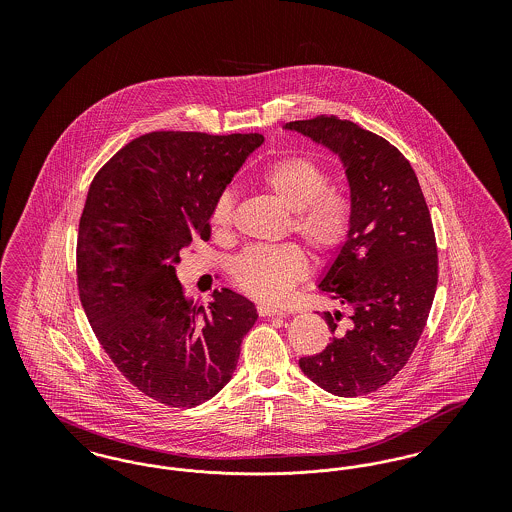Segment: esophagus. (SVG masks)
Listing matches in <instances>:
<instances>
[{
    "label": "esophagus",
    "instance_id": "esophagus-1",
    "mask_svg": "<svg viewBox=\"0 0 512 512\" xmlns=\"http://www.w3.org/2000/svg\"><path fill=\"white\" fill-rule=\"evenodd\" d=\"M257 313H259V317H286V311L274 309L268 305H257Z\"/></svg>",
    "mask_w": 512,
    "mask_h": 512
}]
</instances>
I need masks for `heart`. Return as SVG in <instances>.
I'll use <instances>...</instances> for the list:
<instances>
[{"instance_id":"obj_1","label":"heart","mask_w":512,"mask_h":512,"mask_svg":"<svg viewBox=\"0 0 512 512\" xmlns=\"http://www.w3.org/2000/svg\"><path fill=\"white\" fill-rule=\"evenodd\" d=\"M259 182L290 209L288 232L297 234L318 259L334 257L349 240L353 201L332 186V172L317 157L307 153L278 157L259 172ZM234 220L236 197L232 190H222L209 215L215 238L228 240ZM307 272V255L293 242L251 245L232 261L230 280L247 297L263 305H280Z\"/></svg>"}]
</instances>
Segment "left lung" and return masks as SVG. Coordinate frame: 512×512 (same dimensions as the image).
I'll use <instances>...</instances> for the list:
<instances>
[{"label": "left lung", "mask_w": 512, "mask_h": 512, "mask_svg": "<svg viewBox=\"0 0 512 512\" xmlns=\"http://www.w3.org/2000/svg\"><path fill=\"white\" fill-rule=\"evenodd\" d=\"M336 151L353 201L351 236L320 290L351 309L324 313L334 334L326 349L301 357L322 390L357 397L386 386L409 363L438 288V245L418 178L382 136L336 115L286 124Z\"/></svg>", "instance_id": "8db88e82"}]
</instances>
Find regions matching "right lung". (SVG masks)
<instances>
[{
	"label": "right lung",
	"mask_w": 512,
	"mask_h": 512,
	"mask_svg": "<svg viewBox=\"0 0 512 512\" xmlns=\"http://www.w3.org/2000/svg\"><path fill=\"white\" fill-rule=\"evenodd\" d=\"M257 132L155 130L94 176L76 238V286L101 347L147 397L190 409L232 378L255 305L228 288L199 307L180 286V251L211 236L215 197L263 144Z\"/></svg>",
	"instance_id": "right-lung-1"
}]
</instances>
